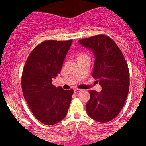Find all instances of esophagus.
I'll use <instances>...</instances> for the list:
<instances>
[{"label": "esophagus", "mask_w": 146, "mask_h": 146, "mask_svg": "<svg viewBox=\"0 0 146 146\" xmlns=\"http://www.w3.org/2000/svg\"><path fill=\"white\" fill-rule=\"evenodd\" d=\"M79 92H80V89H74V93H78Z\"/></svg>", "instance_id": "obj_1"}]
</instances>
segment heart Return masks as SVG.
Instances as JSON below:
<instances>
[{"label": "heart", "mask_w": 146, "mask_h": 146, "mask_svg": "<svg viewBox=\"0 0 146 146\" xmlns=\"http://www.w3.org/2000/svg\"><path fill=\"white\" fill-rule=\"evenodd\" d=\"M85 55H86V54H80V55L78 57H80V56H85Z\"/></svg>", "instance_id": "1"}]
</instances>
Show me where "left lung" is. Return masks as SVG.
Instances as JSON below:
<instances>
[{"label":"left lung","instance_id":"left-lung-1","mask_svg":"<svg viewBox=\"0 0 146 146\" xmlns=\"http://www.w3.org/2000/svg\"><path fill=\"white\" fill-rule=\"evenodd\" d=\"M95 56L92 77L101 85V92L90 90L86 104L88 114L101 123L118 116L129 91V70L123 54L110 36L98 35L79 40Z\"/></svg>","mask_w":146,"mask_h":146}]
</instances>
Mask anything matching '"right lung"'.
<instances>
[{
	"label": "right lung",
	"mask_w": 146,
	"mask_h": 146,
	"mask_svg": "<svg viewBox=\"0 0 146 146\" xmlns=\"http://www.w3.org/2000/svg\"><path fill=\"white\" fill-rule=\"evenodd\" d=\"M73 39L44 41L28 56L22 74L23 95L35 117L46 125H54L65 118L73 90H64L52 85L61 73Z\"/></svg>",
	"instance_id": "obj_1"
}]
</instances>
